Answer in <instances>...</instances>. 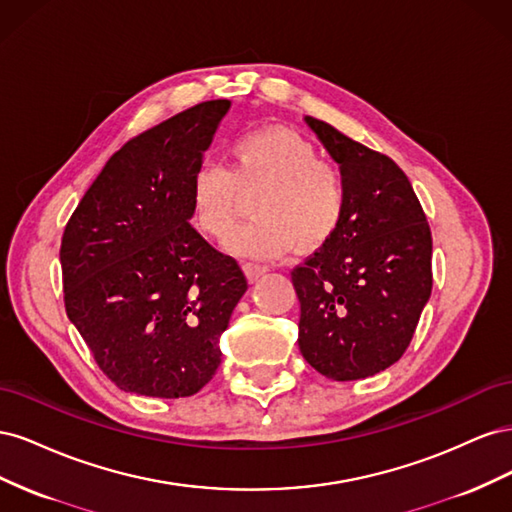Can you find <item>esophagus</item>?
Listing matches in <instances>:
<instances>
[{
    "label": "esophagus",
    "mask_w": 512,
    "mask_h": 512,
    "mask_svg": "<svg viewBox=\"0 0 512 512\" xmlns=\"http://www.w3.org/2000/svg\"><path fill=\"white\" fill-rule=\"evenodd\" d=\"M265 267H260V265H252V262H243V273H245V277L247 280H250L252 284L254 282H258L260 280V275H265Z\"/></svg>",
    "instance_id": "1"
}]
</instances>
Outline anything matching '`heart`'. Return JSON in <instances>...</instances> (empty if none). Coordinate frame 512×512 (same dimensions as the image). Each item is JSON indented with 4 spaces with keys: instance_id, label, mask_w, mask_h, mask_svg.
I'll list each match as a JSON object with an SVG mask.
<instances>
[{
    "instance_id": "heart-1",
    "label": "heart",
    "mask_w": 512,
    "mask_h": 512,
    "mask_svg": "<svg viewBox=\"0 0 512 512\" xmlns=\"http://www.w3.org/2000/svg\"><path fill=\"white\" fill-rule=\"evenodd\" d=\"M258 220L228 239L243 258H280L297 247L314 254L327 247L344 222L348 190L344 175L322 162L316 147L282 128L247 134L232 145L228 170L203 166L190 183L194 226L211 239H224L235 226L243 200H252Z\"/></svg>"
}]
</instances>
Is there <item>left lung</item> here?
<instances>
[{
  "instance_id": "left-lung-1",
  "label": "left lung",
  "mask_w": 512,
  "mask_h": 512,
  "mask_svg": "<svg viewBox=\"0 0 512 512\" xmlns=\"http://www.w3.org/2000/svg\"><path fill=\"white\" fill-rule=\"evenodd\" d=\"M339 164L348 203L333 241L292 269L299 348L322 376L348 382L384 371L412 342L431 297V230L391 158L305 117Z\"/></svg>"
}]
</instances>
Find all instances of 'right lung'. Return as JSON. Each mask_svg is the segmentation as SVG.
Here are the masks:
<instances>
[{
    "mask_svg": "<svg viewBox=\"0 0 512 512\" xmlns=\"http://www.w3.org/2000/svg\"><path fill=\"white\" fill-rule=\"evenodd\" d=\"M228 108L200 102L134 136L61 237L66 314L126 393L190 397L222 363L220 335L247 280L192 228L188 194Z\"/></svg>",
    "mask_w": 512,
    "mask_h": 512,
    "instance_id": "obj_1",
    "label": "right lung"
}]
</instances>
